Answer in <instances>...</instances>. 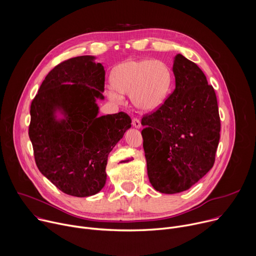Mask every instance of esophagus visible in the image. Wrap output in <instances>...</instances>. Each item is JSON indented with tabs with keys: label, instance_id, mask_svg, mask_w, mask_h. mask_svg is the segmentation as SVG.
I'll return each mask as SVG.
<instances>
[{
	"label": "esophagus",
	"instance_id": "1",
	"mask_svg": "<svg viewBox=\"0 0 256 256\" xmlns=\"http://www.w3.org/2000/svg\"><path fill=\"white\" fill-rule=\"evenodd\" d=\"M132 126L136 128H140V120H138V118H132Z\"/></svg>",
	"mask_w": 256,
	"mask_h": 256
}]
</instances>
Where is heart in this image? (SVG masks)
Segmentation results:
<instances>
[{
    "label": "heart",
    "instance_id": "heart-1",
    "mask_svg": "<svg viewBox=\"0 0 256 256\" xmlns=\"http://www.w3.org/2000/svg\"><path fill=\"white\" fill-rule=\"evenodd\" d=\"M112 82L106 89L112 100L122 101V94L130 95L140 112H152L165 102L170 92L172 72L162 60H128L114 68Z\"/></svg>",
    "mask_w": 256,
    "mask_h": 256
}]
</instances>
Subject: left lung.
Returning <instances> with one entry per match:
<instances>
[{
    "instance_id": "left-lung-1",
    "label": "left lung",
    "mask_w": 256,
    "mask_h": 256,
    "mask_svg": "<svg viewBox=\"0 0 256 256\" xmlns=\"http://www.w3.org/2000/svg\"><path fill=\"white\" fill-rule=\"evenodd\" d=\"M175 89L142 118L149 180L162 194L188 190L214 166L221 122L216 96L196 64L174 58Z\"/></svg>"
}]
</instances>
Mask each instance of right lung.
I'll return each mask as SVG.
<instances>
[{
    "label": "right lung",
    "mask_w": 256,
    "mask_h": 256,
    "mask_svg": "<svg viewBox=\"0 0 256 256\" xmlns=\"http://www.w3.org/2000/svg\"><path fill=\"white\" fill-rule=\"evenodd\" d=\"M94 60L81 56L56 66L30 106L28 134L38 168L60 190L78 198L103 188L108 155L132 126L122 112L98 116L105 70Z\"/></svg>",
    "instance_id": "right-lung-1"
}]
</instances>
